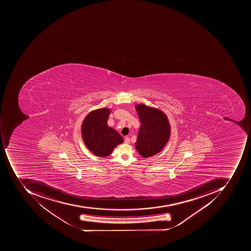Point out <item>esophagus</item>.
<instances>
[{
  "instance_id": "obj_1",
  "label": "esophagus",
  "mask_w": 251,
  "mask_h": 251,
  "mask_svg": "<svg viewBox=\"0 0 251 251\" xmlns=\"http://www.w3.org/2000/svg\"><path fill=\"white\" fill-rule=\"evenodd\" d=\"M129 142H130V139H129V137L126 136V137L125 138V143H126V144H129Z\"/></svg>"
}]
</instances>
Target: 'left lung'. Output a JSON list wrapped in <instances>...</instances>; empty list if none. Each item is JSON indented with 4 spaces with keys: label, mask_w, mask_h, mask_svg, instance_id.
I'll use <instances>...</instances> for the list:
<instances>
[{
    "label": "left lung",
    "mask_w": 251,
    "mask_h": 251,
    "mask_svg": "<svg viewBox=\"0 0 251 251\" xmlns=\"http://www.w3.org/2000/svg\"><path fill=\"white\" fill-rule=\"evenodd\" d=\"M141 122L135 146L140 155L149 157L162 150L171 133L167 116L161 110L147 105H136Z\"/></svg>",
    "instance_id": "left-lung-1"
}]
</instances>
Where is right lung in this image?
<instances>
[{"instance_id": "add662e5", "label": "right lung", "mask_w": 251, "mask_h": 251, "mask_svg": "<svg viewBox=\"0 0 251 251\" xmlns=\"http://www.w3.org/2000/svg\"><path fill=\"white\" fill-rule=\"evenodd\" d=\"M110 111L95 110L87 115L82 124V138L90 151L99 157H106L118 145L123 143L122 136L107 125Z\"/></svg>"}]
</instances>
